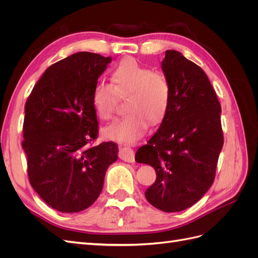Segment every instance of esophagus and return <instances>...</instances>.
<instances>
[{
	"mask_svg": "<svg viewBox=\"0 0 258 258\" xmlns=\"http://www.w3.org/2000/svg\"><path fill=\"white\" fill-rule=\"evenodd\" d=\"M119 158L126 162H135V152L130 147L119 148Z\"/></svg>",
	"mask_w": 258,
	"mask_h": 258,
	"instance_id": "obj_1",
	"label": "esophagus"
}]
</instances>
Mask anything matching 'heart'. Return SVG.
I'll list each match as a JSON object with an SVG mask.
<instances>
[{
  "label": "heart",
  "mask_w": 258,
  "mask_h": 258,
  "mask_svg": "<svg viewBox=\"0 0 258 258\" xmlns=\"http://www.w3.org/2000/svg\"><path fill=\"white\" fill-rule=\"evenodd\" d=\"M111 83H97L92 90V105L100 118L110 119L118 99L127 97L126 110L120 118L107 126L106 138L134 142L141 138L152 123L166 115L171 99L170 84L165 75L140 64L134 58L122 59L111 73Z\"/></svg>",
  "instance_id": "1"
}]
</instances>
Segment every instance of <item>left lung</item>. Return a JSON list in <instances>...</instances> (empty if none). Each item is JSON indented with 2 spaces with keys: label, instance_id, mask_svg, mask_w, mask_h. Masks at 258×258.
<instances>
[{
  "label": "left lung",
  "instance_id": "left-lung-1",
  "mask_svg": "<svg viewBox=\"0 0 258 258\" xmlns=\"http://www.w3.org/2000/svg\"><path fill=\"white\" fill-rule=\"evenodd\" d=\"M161 69L171 88L157 132L136 154L156 181L145 191L152 206L178 212L196 204L214 182L224 144L222 107L204 70L181 52L167 50Z\"/></svg>",
  "mask_w": 258,
  "mask_h": 258
}]
</instances>
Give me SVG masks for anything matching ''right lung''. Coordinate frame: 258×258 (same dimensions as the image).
I'll return each mask as SVG.
<instances>
[{
  "label": "right lung",
  "instance_id": "right-lung-1",
  "mask_svg": "<svg viewBox=\"0 0 258 258\" xmlns=\"http://www.w3.org/2000/svg\"><path fill=\"white\" fill-rule=\"evenodd\" d=\"M111 61L88 51L60 60L46 70L26 102L22 148L29 181L62 213L89 208L118 158L113 142L91 146L99 132L92 90Z\"/></svg>",
  "mask_w": 258,
  "mask_h": 258
}]
</instances>
